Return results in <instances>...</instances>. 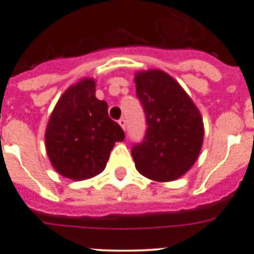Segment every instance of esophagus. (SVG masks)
<instances>
[{
	"mask_svg": "<svg viewBox=\"0 0 254 254\" xmlns=\"http://www.w3.org/2000/svg\"><path fill=\"white\" fill-rule=\"evenodd\" d=\"M119 125L123 127V130H125V127H127V120H125L124 118H122V119L119 120Z\"/></svg>",
	"mask_w": 254,
	"mask_h": 254,
	"instance_id": "obj_1",
	"label": "esophagus"
}]
</instances>
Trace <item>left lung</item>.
<instances>
[{
    "mask_svg": "<svg viewBox=\"0 0 254 254\" xmlns=\"http://www.w3.org/2000/svg\"><path fill=\"white\" fill-rule=\"evenodd\" d=\"M134 82L147 123L144 141L131 150L135 167L154 181L180 179L193 166L202 147L200 110L164 70H140Z\"/></svg>",
    "mask_w": 254,
    "mask_h": 254,
    "instance_id": "obj_1",
    "label": "left lung"
}]
</instances>
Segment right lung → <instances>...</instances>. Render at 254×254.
<instances>
[{
  "instance_id": "right-lung-1",
  "label": "right lung",
  "mask_w": 254,
  "mask_h": 254,
  "mask_svg": "<svg viewBox=\"0 0 254 254\" xmlns=\"http://www.w3.org/2000/svg\"><path fill=\"white\" fill-rule=\"evenodd\" d=\"M94 78L70 85L57 102L46 127V150L53 169L74 181L99 175L124 131L95 97Z\"/></svg>"
}]
</instances>
